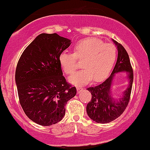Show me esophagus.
Returning <instances> with one entry per match:
<instances>
[{
	"instance_id": "34e87169",
	"label": "esophagus",
	"mask_w": 150,
	"mask_h": 150,
	"mask_svg": "<svg viewBox=\"0 0 150 150\" xmlns=\"http://www.w3.org/2000/svg\"><path fill=\"white\" fill-rule=\"evenodd\" d=\"M83 89V88L81 86H77V91H78V93H79L80 91Z\"/></svg>"
}]
</instances>
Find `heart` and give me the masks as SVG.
<instances>
[{"instance_id":"1","label":"heart","mask_w":150,"mask_h":150,"mask_svg":"<svg viewBox=\"0 0 150 150\" xmlns=\"http://www.w3.org/2000/svg\"><path fill=\"white\" fill-rule=\"evenodd\" d=\"M117 49L112 44L94 38L80 40L73 47V53L63 52L59 63L67 75L75 73L78 67L77 59L83 61V69L69 78L74 84H85L92 80L103 81L111 71L117 59Z\"/></svg>"}]
</instances>
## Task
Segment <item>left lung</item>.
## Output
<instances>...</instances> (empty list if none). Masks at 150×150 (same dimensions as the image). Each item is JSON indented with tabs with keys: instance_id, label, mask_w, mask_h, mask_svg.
Masks as SVG:
<instances>
[{
	"instance_id": "obj_1",
	"label": "left lung",
	"mask_w": 150,
	"mask_h": 150,
	"mask_svg": "<svg viewBox=\"0 0 150 150\" xmlns=\"http://www.w3.org/2000/svg\"><path fill=\"white\" fill-rule=\"evenodd\" d=\"M114 41L118 50L117 63L108 78L101 84L87 88L91 94V101L87 104L86 112L90 119L97 123H108L118 118L128 105L133 81V72L127 51L121 44ZM128 72L129 87L120 99L111 95V86L115 75L119 72Z\"/></svg>"
}]
</instances>
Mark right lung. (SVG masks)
I'll return each instance as SVG.
<instances>
[{
	"label": "right lung",
	"instance_id": "1",
	"mask_svg": "<svg viewBox=\"0 0 150 150\" xmlns=\"http://www.w3.org/2000/svg\"><path fill=\"white\" fill-rule=\"evenodd\" d=\"M71 40L57 33H41L25 49L17 63L15 82L20 103L36 124L50 126L65 115V105L76 88L67 82L59 56Z\"/></svg>",
	"mask_w": 150,
	"mask_h": 150
}]
</instances>
